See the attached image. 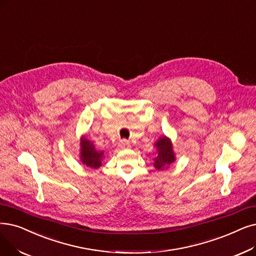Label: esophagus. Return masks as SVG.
I'll return each instance as SVG.
<instances>
[{
  "label": "esophagus",
  "instance_id": "esophagus-1",
  "mask_svg": "<svg viewBox=\"0 0 256 256\" xmlns=\"http://www.w3.org/2000/svg\"><path fill=\"white\" fill-rule=\"evenodd\" d=\"M118 146H119V148H130V142H128V140H126V139L120 140Z\"/></svg>",
  "mask_w": 256,
  "mask_h": 256
}]
</instances>
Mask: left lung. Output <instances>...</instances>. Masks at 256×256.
<instances>
[{"instance_id":"1","label":"left lung","mask_w":256,"mask_h":256,"mask_svg":"<svg viewBox=\"0 0 256 256\" xmlns=\"http://www.w3.org/2000/svg\"><path fill=\"white\" fill-rule=\"evenodd\" d=\"M154 146L157 148L158 154L154 158V166L159 170L168 168L172 163L176 161L172 141L168 137L163 136L154 143Z\"/></svg>"}]
</instances>
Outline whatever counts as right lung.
<instances>
[{
    "label": "right lung",
    "mask_w": 256,
    "mask_h": 256,
    "mask_svg": "<svg viewBox=\"0 0 256 256\" xmlns=\"http://www.w3.org/2000/svg\"><path fill=\"white\" fill-rule=\"evenodd\" d=\"M104 159V152H99L95 148V146L88 141L86 137L80 139V160L82 162L91 168H98L102 166Z\"/></svg>",
    "instance_id": "obj_1"
}]
</instances>
